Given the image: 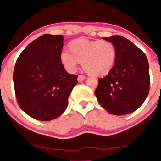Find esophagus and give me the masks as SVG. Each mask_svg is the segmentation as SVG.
Here are the masks:
<instances>
[{"label":"esophagus","instance_id":"1","mask_svg":"<svg viewBox=\"0 0 161 161\" xmlns=\"http://www.w3.org/2000/svg\"><path fill=\"white\" fill-rule=\"evenodd\" d=\"M84 79H86L85 75H79V76H78V81H79V82H82V81H83Z\"/></svg>","mask_w":161,"mask_h":161}]
</instances>
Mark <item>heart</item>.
<instances>
[{
	"label": "heart",
	"mask_w": 161,
	"mask_h": 161,
	"mask_svg": "<svg viewBox=\"0 0 161 161\" xmlns=\"http://www.w3.org/2000/svg\"><path fill=\"white\" fill-rule=\"evenodd\" d=\"M70 50H63L60 59L69 71H75L78 62L87 72L93 75H107L114 64L117 56L116 47L108 40H89L79 38L69 45Z\"/></svg>",
	"instance_id": "b5f03b06"
}]
</instances>
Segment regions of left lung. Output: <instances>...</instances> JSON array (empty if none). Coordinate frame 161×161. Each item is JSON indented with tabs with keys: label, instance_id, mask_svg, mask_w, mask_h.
<instances>
[{
	"label": "left lung",
	"instance_id": "left-lung-1",
	"mask_svg": "<svg viewBox=\"0 0 161 161\" xmlns=\"http://www.w3.org/2000/svg\"><path fill=\"white\" fill-rule=\"evenodd\" d=\"M103 40L116 47L114 64L108 75L99 79L95 95L100 104L114 115L137 110L150 91V72L147 56L132 42L121 36Z\"/></svg>",
	"mask_w": 161,
	"mask_h": 161
}]
</instances>
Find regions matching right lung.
I'll list each match as a JSON object with an SVG mask.
<instances>
[{
    "label": "right lung",
    "instance_id": "add662e5",
    "mask_svg": "<svg viewBox=\"0 0 161 161\" xmlns=\"http://www.w3.org/2000/svg\"><path fill=\"white\" fill-rule=\"evenodd\" d=\"M64 37L44 34L20 53L13 72L18 104L29 116L50 121L65 111L68 99L77 84V75L69 74L60 59Z\"/></svg>",
    "mask_w": 161,
    "mask_h": 161
}]
</instances>
